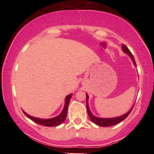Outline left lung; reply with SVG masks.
Returning <instances> with one entry per match:
<instances>
[{
	"label": "left lung",
	"mask_w": 154,
	"mask_h": 154,
	"mask_svg": "<svg viewBox=\"0 0 154 154\" xmlns=\"http://www.w3.org/2000/svg\"><path fill=\"white\" fill-rule=\"evenodd\" d=\"M122 50L125 53V54H127L128 55H129V56H130V58H131V59L132 60V61H133V63L134 65L136 66V63H135V59H134L133 56H132V53L130 52V50L128 48V47L126 46L125 45H122ZM88 98H89V97H88V95L86 94V107H87V111H88V116H89V117L91 118V121L93 122H94L95 125H98V126H100V127H109V126H113V125H115L116 124H119V122H122L124 119H126L127 117H128L129 114H130V112H131L132 109H133V106L132 107V109H130V111H128V112H127L126 114H125L124 115H122L120 116H117V117H114V118H100V117H97V116H95L93 115V114L91 113V110H90L89 109V106H88Z\"/></svg>",
	"instance_id": "left-lung-1"
}]
</instances>
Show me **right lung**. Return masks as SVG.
Here are the masks:
<instances>
[{
	"label": "right lung",
	"mask_w": 154,
	"mask_h": 154,
	"mask_svg": "<svg viewBox=\"0 0 154 154\" xmlns=\"http://www.w3.org/2000/svg\"><path fill=\"white\" fill-rule=\"evenodd\" d=\"M72 94H69L66 95V98H65V103H64V107H63L62 111L61 112V114L59 116H56V117L51 118V119H40V118H37L34 117V116H32L29 114H26V112H24V114L27 116L28 118L34 121L35 122L39 125H43V126L46 127H55L58 126V125H61V123L64 122V120L66 118V114H67V109H68L69 103V100L71 99Z\"/></svg>",
	"instance_id": "obj_1"
}]
</instances>
